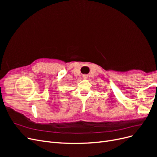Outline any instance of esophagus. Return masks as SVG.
Listing matches in <instances>:
<instances>
[{
    "label": "esophagus",
    "instance_id": "34e87169",
    "mask_svg": "<svg viewBox=\"0 0 157 157\" xmlns=\"http://www.w3.org/2000/svg\"><path fill=\"white\" fill-rule=\"evenodd\" d=\"M83 78H87V77H86V76H85V75H84V77H83Z\"/></svg>",
    "mask_w": 157,
    "mask_h": 157
}]
</instances>
